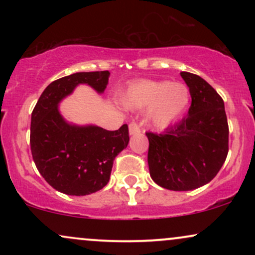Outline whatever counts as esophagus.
<instances>
[{"label": "esophagus", "instance_id": "esophagus-1", "mask_svg": "<svg viewBox=\"0 0 255 255\" xmlns=\"http://www.w3.org/2000/svg\"><path fill=\"white\" fill-rule=\"evenodd\" d=\"M140 133V127L136 122H130L129 124V134L130 135H134V134Z\"/></svg>", "mask_w": 255, "mask_h": 255}]
</instances>
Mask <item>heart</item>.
I'll return each instance as SVG.
<instances>
[{
	"mask_svg": "<svg viewBox=\"0 0 255 255\" xmlns=\"http://www.w3.org/2000/svg\"><path fill=\"white\" fill-rule=\"evenodd\" d=\"M188 87L171 81H140L130 85L121 102L131 110L148 109V122L157 128H165L176 121L189 104Z\"/></svg>",
	"mask_w": 255,
	"mask_h": 255,
	"instance_id": "heart-1",
	"label": "heart"
}]
</instances>
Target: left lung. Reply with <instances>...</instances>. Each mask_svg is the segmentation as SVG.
I'll return each instance as SVG.
<instances>
[{
  "mask_svg": "<svg viewBox=\"0 0 255 255\" xmlns=\"http://www.w3.org/2000/svg\"><path fill=\"white\" fill-rule=\"evenodd\" d=\"M189 87L188 115L162 133H146L152 180L170 191H192L209 183L228 156L229 127L224 102L199 75L181 72Z\"/></svg>",
  "mask_w": 255,
  "mask_h": 255,
  "instance_id": "left-lung-1",
  "label": "left lung"
}]
</instances>
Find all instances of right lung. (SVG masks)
Returning a JSON list of instances; mask_svg holds the SVG:
<instances>
[{
	"label": "right lung",
	"instance_id": "obj_1",
	"mask_svg": "<svg viewBox=\"0 0 255 255\" xmlns=\"http://www.w3.org/2000/svg\"><path fill=\"white\" fill-rule=\"evenodd\" d=\"M110 73L80 72L63 77L43 91L31 116L30 144L38 171L52 188L68 195H87L109 182L114 159L129 142L128 126L107 130L95 125L69 124L58 104L78 85L97 93L107 89Z\"/></svg>",
	"mask_w": 255,
	"mask_h": 255
}]
</instances>
